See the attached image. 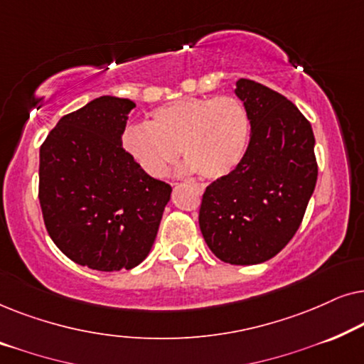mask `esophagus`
I'll return each mask as SVG.
<instances>
[{
	"label": "esophagus",
	"mask_w": 364,
	"mask_h": 364,
	"mask_svg": "<svg viewBox=\"0 0 364 364\" xmlns=\"http://www.w3.org/2000/svg\"><path fill=\"white\" fill-rule=\"evenodd\" d=\"M196 191H197L198 193H202V192H203V186H200V183H197V186H196Z\"/></svg>",
	"instance_id": "obj_1"
}]
</instances>
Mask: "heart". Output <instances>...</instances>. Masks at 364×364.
Segmentation results:
<instances>
[{"mask_svg": "<svg viewBox=\"0 0 364 364\" xmlns=\"http://www.w3.org/2000/svg\"><path fill=\"white\" fill-rule=\"evenodd\" d=\"M250 137L247 109L235 97H183L157 107L149 124L129 126L122 147L147 173L162 176L178 149L203 178L230 173L245 156Z\"/></svg>", "mask_w": 364, "mask_h": 364, "instance_id": "obj_1", "label": "heart"}]
</instances>
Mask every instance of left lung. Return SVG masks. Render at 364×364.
<instances>
[{"mask_svg": "<svg viewBox=\"0 0 364 364\" xmlns=\"http://www.w3.org/2000/svg\"><path fill=\"white\" fill-rule=\"evenodd\" d=\"M235 94L250 119L240 164L205 188L198 225L222 262L270 260L295 235L316 186L315 137L308 119L285 96L250 79Z\"/></svg>", "mask_w": 364, "mask_h": 364, "instance_id": "8db88e82", "label": "left lung"}]
</instances>
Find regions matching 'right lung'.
Segmentation results:
<instances>
[{
  "instance_id": "obj_1",
  "label": "right lung",
  "mask_w": 364,
  "mask_h": 364,
  "mask_svg": "<svg viewBox=\"0 0 364 364\" xmlns=\"http://www.w3.org/2000/svg\"><path fill=\"white\" fill-rule=\"evenodd\" d=\"M136 104L102 96L59 119L39 149V203L51 240L99 272L131 270L151 252L172 187L122 147Z\"/></svg>"
}]
</instances>
